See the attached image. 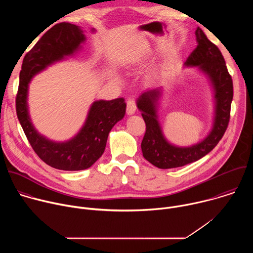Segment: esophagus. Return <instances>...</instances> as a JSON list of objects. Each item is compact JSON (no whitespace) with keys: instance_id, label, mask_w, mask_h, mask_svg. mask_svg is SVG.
I'll list each match as a JSON object with an SVG mask.
<instances>
[{"instance_id":"obj_1","label":"esophagus","mask_w":253,"mask_h":253,"mask_svg":"<svg viewBox=\"0 0 253 253\" xmlns=\"http://www.w3.org/2000/svg\"><path fill=\"white\" fill-rule=\"evenodd\" d=\"M126 111H127L128 115H133L135 113V111H136V103H135V101L133 99H129L127 101V109H126Z\"/></svg>"}]
</instances>
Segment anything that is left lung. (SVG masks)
<instances>
[{
  "label": "left lung",
  "mask_w": 253,
  "mask_h": 253,
  "mask_svg": "<svg viewBox=\"0 0 253 253\" xmlns=\"http://www.w3.org/2000/svg\"><path fill=\"white\" fill-rule=\"evenodd\" d=\"M197 47L190 54L185 67H198L212 86L214 93V119L209 134L200 142L188 147H178L169 143L163 135L157 116L158 101L162 88L143 92L137 99V107L146 124V132L141 143L144 158L161 169L181 167L195 162L208 154L224 135L233 98V84L225 60L217 48L210 42L198 27L195 31Z\"/></svg>",
  "instance_id": "left-lung-1"
}]
</instances>
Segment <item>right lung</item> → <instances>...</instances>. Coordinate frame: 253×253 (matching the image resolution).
I'll return each mask as SVG.
<instances>
[{
	"label": "right lung",
	"mask_w": 253,
	"mask_h": 253,
	"mask_svg": "<svg viewBox=\"0 0 253 253\" xmlns=\"http://www.w3.org/2000/svg\"><path fill=\"white\" fill-rule=\"evenodd\" d=\"M92 32H95L92 29ZM86 40L82 29L70 23H60L47 31L23 60L16 97V111L20 124L32 148L53 168L78 171L91 167L104 153L108 135L123 119L126 103L123 98L95 101L86 121L73 138L55 142L41 135L32 124L28 110V88L32 78L48 66L73 56Z\"/></svg>",
	"instance_id": "obj_1"
}]
</instances>
